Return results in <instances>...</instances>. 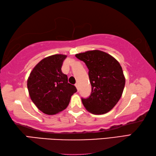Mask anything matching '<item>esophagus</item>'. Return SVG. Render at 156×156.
I'll list each match as a JSON object with an SVG mask.
<instances>
[{"label":"esophagus","instance_id":"34e87169","mask_svg":"<svg viewBox=\"0 0 156 156\" xmlns=\"http://www.w3.org/2000/svg\"><path fill=\"white\" fill-rule=\"evenodd\" d=\"M75 86H76V87L77 88V90L78 91V90H79V88H78V83H76V84H75Z\"/></svg>","mask_w":156,"mask_h":156}]
</instances>
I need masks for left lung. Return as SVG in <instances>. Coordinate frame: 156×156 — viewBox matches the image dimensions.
Returning <instances> with one entry per match:
<instances>
[{"label":"left lung","mask_w":156,"mask_h":156,"mask_svg":"<svg viewBox=\"0 0 156 156\" xmlns=\"http://www.w3.org/2000/svg\"><path fill=\"white\" fill-rule=\"evenodd\" d=\"M89 69L91 93L82 98L84 107L94 114H104L112 110L122 96L125 78L120 63L106 52L92 50L76 54Z\"/></svg>","instance_id":"8db88e82"}]
</instances>
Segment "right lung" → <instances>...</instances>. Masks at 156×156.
Segmentation results:
<instances>
[{
    "instance_id": "obj_1",
    "label": "right lung",
    "mask_w": 156,
    "mask_h": 156,
    "mask_svg": "<svg viewBox=\"0 0 156 156\" xmlns=\"http://www.w3.org/2000/svg\"><path fill=\"white\" fill-rule=\"evenodd\" d=\"M66 55L55 54L44 58L31 71L27 80L31 100L39 110L54 115L67 107L71 97L77 91L68 83L61 67Z\"/></svg>"
}]
</instances>
